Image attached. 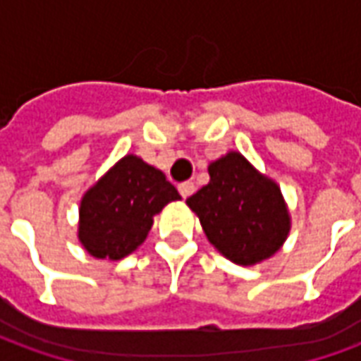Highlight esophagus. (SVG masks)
Here are the masks:
<instances>
[{"mask_svg": "<svg viewBox=\"0 0 361 361\" xmlns=\"http://www.w3.org/2000/svg\"><path fill=\"white\" fill-rule=\"evenodd\" d=\"M178 189H180L181 197H183V199H188V197L191 195L193 191H195V185H193L191 181H183V183H180V185H178Z\"/></svg>", "mask_w": 361, "mask_h": 361, "instance_id": "esophagus-1", "label": "esophagus"}]
</instances>
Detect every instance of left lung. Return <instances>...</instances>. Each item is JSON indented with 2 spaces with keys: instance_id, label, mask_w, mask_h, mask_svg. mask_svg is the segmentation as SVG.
<instances>
[{
  "instance_id": "8db88e82",
  "label": "left lung",
  "mask_w": 361,
  "mask_h": 361,
  "mask_svg": "<svg viewBox=\"0 0 361 361\" xmlns=\"http://www.w3.org/2000/svg\"><path fill=\"white\" fill-rule=\"evenodd\" d=\"M211 180L185 201L207 240L242 267L259 265L284 245L292 219L276 181L238 150L209 164Z\"/></svg>"
}]
</instances>
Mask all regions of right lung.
Wrapping results in <instances>:
<instances>
[{
	"label": "right lung",
	"mask_w": 361,
	"mask_h": 361,
	"mask_svg": "<svg viewBox=\"0 0 361 361\" xmlns=\"http://www.w3.org/2000/svg\"><path fill=\"white\" fill-rule=\"evenodd\" d=\"M180 199L158 168L126 154L85 191L77 238L92 257L119 261L147 240L158 212Z\"/></svg>",
	"instance_id": "obj_1"
}]
</instances>
